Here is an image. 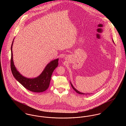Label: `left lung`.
Instances as JSON below:
<instances>
[{
	"instance_id": "left-lung-1",
	"label": "left lung",
	"mask_w": 126,
	"mask_h": 126,
	"mask_svg": "<svg viewBox=\"0 0 126 126\" xmlns=\"http://www.w3.org/2000/svg\"><path fill=\"white\" fill-rule=\"evenodd\" d=\"M71 86H72V88H73V89H74V90H75L77 93H78V94H84V93H81V92H79L78 90H77V89H76L74 87V86H73V85H72V84L71 83Z\"/></svg>"
}]
</instances>
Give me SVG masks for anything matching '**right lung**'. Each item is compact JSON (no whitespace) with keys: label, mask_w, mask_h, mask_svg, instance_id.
Returning <instances> with one entry per match:
<instances>
[{"label":"right lung","mask_w":126,"mask_h":126,"mask_svg":"<svg viewBox=\"0 0 126 126\" xmlns=\"http://www.w3.org/2000/svg\"><path fill=\"white\" fill-rule=\"evenodd\" d=\"M11 46V69L15 79L25 88L32 92L40 93L47 89L49 87L51 77L54 69L58 66V59L51 61L45 67L43 72L38 77L34 79H28L22 76L17 71L13 62L12 46Z\"/></svg>","instance_id":"right-lung-1"}]
</instances>
